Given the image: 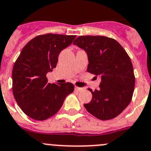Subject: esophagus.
Wrapping results in <instances>:
<instances>
[{
    "instance_id": "obj_1",
    "label": "esophagus",
    "mask_w": 151,
    "mask_h": 151,
    "mask_svg": "<svg viewBox=\"0 0 151 151\" xmlns=\"http://www.w3.org/2000/svg\"><path fill=\"white\" fill-rule=\"evenodd\" d=\"M84 89L85 88H79V87H77V86L75 87V90L77 91H83Z\"/></svg>"
}]
</instances>
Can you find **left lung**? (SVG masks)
<instances>
[{
    "label": "left lung",
    "mask_w": 151,
    "mask_h": 151,
    "mask_svg": "<svg viewBox=\"0 0 151 151\" xmlns=\"http://www.w3.org/2000/svg\"><path fill=\"white\" fill-rule=\"evenodd\" d=\"M73 43L87 52L88 72L101 77L98 90L88 88L92 99L84 107L101 120L116 117L131 102L135 86L128 53L116 40L105 36H80Z\"/></svg>",
    "instance_id": "8db88e82"
}]
</instances>
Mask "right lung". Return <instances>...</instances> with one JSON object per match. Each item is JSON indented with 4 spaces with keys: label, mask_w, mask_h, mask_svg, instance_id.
<instances>
[{
    "label": "right lung",
    "mask_w": 151,
    "mask_h": 151,
    "mask_svg": "<svg viewBox=\"0 0 151 151\" xmlns=\"http://www.w3.org/2000/svg\"><path fill=\"white\" fill-rule=\"evenodd\" d=\"M76 35L46 34L28 42L12 69V92L25 114L38 121L55 115L67 95L74 91L71 83H48L46 74L56 68L61 51L68 47Z\"/></svg>",
    "instance_id": "obj_1"
}]
</instances>
